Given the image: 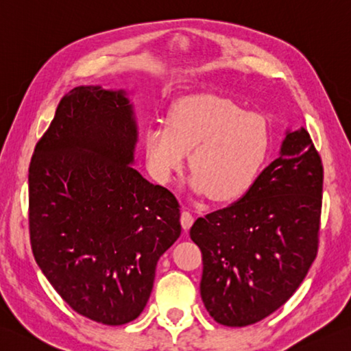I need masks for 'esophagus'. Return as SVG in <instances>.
<instances>
[{
  "instance_id": "esophagus-1",
  "label": "esophagus",
  "mask_w": 351,
  "mask_h": 351,
  "mask_svg": "<svg viewBox=\"0 0 351 351\" xmlns=\"http://www.w3.org/2000/svg\"><path fill=\"white\" fill-rule=\"evenodd\" d=\"M193 216H191V213H189V211H182L181 213V225H182V228H184V231H189L190 230V226L193 225Z\"/></svg>"
}]
</instances>
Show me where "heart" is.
I'll use <instances>...</instances> for the list:
<instances>
[{"mask_svg":"<svg viewBox=\"0 0 351 351\" xmlns=\"http://www.w3.org/2000/svg\"><path fill=\"white\" fill-rule=\"evenodd\" d=\"M269 147L271 130L262 115L245 112L234 101L216 95L181 100L171 108L167 126L155 123L144 135L149 166L158 181L169 182L190 154V189L215 201L245 195Z\"/></svg>","mask_w":351,"mask_h":351,"instance_id":"b5f03b06","label":"heart"}]
</instances>
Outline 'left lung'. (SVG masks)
Wrapping results in <instances>:
<instances>
[{
  "instance_id": "1",
  "label": "left lung",
  "mask_w": 351,
  "mask_h": 351,
  "mask_svg": "<svg viewBox=\"0 0 351 351\" xmlns=\"http://www.w3.org/2000/svg\"><path fill=\"white\" fill-rule=\"evenodd\" d=\"M322 162L304 128L287 130L274 160L237 202L199 217L201 297L216 322L245 327L289 300L317 257Z\"/></svg>"
}]
</instances>
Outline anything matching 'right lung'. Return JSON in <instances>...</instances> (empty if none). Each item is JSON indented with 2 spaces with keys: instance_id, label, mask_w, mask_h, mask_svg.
I'll return each instance as SVG.
<instances>
[{
  "instance_id": "obj_1",
  "label": "right lung",
  "mask_w": 351,
  "mask_h": 351,
  "mask_svg": "<svg viewBox=\"0 0 351 351\" xmlns=\"http://www.w3.org/2000/svg\"><path fill=\"white\" fill-rule=\"evenodd\" d=\"M136 141L125 89L75 86L29 169L34 260L73 311L106 326L140 317L181 236L176 197L132 167Z\"/></svg>"
}]
</instances>
